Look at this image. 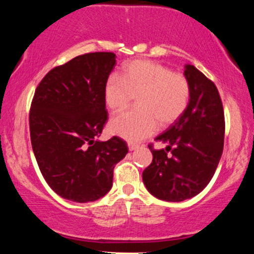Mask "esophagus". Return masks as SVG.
<instances>
[{"mask_svg": "<svg viewBox=\"0 0 254 254\" xmlns=\"http://www.w3.org/2000/svg\"><path fill=\"white\" fill-rule=\"evenodd\" d=\"M127 146H129L130 151H134V150H137L138 147H139V145H137L134 143H127Z\"/></svg>", "mask_w": 254, "mask_h": 254, "instance_id": "esophagus-1", "label": "esophagus"}]
</instances>
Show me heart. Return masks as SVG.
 Returning a JSON list of instances; mask_svg holds the SVG:
<instances>
[{"instance_id": "1", "label": "heart", "mask_w": 254, "mask_h": 254, "mask_svg": "<svg viewBox=\"0 0 254 254\" xmlns=\"http://www.w3.org/2000/svg\"><path fill=\"white\" fill-rule=\"evenodd\" d=\"M136 99V109L110 121L109 129L129 141H139L160 127L178 120L187 109L190 84L181 73L148 60H134L124 66L122 75L113 74L104 86V100L113 113L124 110Z\"/></svg>"}]
</instances>
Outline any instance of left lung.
<instances>
[{
  "mask_svg": "<svg viewBox=\"0 0 254 254\" xmlns=\"http://www.w3.org/2000/svg\"><path fill=\"white\" fill-rule=\"evenodd\" d=\"M185 76L190 84L187 109L155 138L167 144L166 150L148 145L153 160L143 172L147 190L170 202L187 200L207 187L224 145V111L215 83L192 65H186Z\"/></svg>",
  "mask_w": 254,
  "mask_h": 254,
  "instance_id": "8db88e82",
  "label": "left lung"
}]
</instances>
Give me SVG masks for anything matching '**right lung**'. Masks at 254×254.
I'll list each match as a JSON object with an SVG mask.
<instances>
[{"mask_svg":"<svg viewBox=\"0 0 254 254\" xmlns=\"http://www.w3.org/2000/svg\"><path fill=\"white\" fill-rule=\"evenodd\" d=\"M115 65V53L82 54L51 69L35 92L33 153L47 185L66 200L86 203L106 195L115 165L129 151L120 137L96 139L108 121L104 86Z\"/></svg>","mask_w":254,"mask_h":254,"instance_id":"1","label":"right lung"}]
</instances>
